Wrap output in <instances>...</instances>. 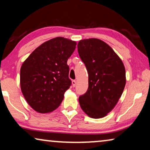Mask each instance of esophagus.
Instances as JSON below:
<instances>
[{
	"label": "esophagus",
	"mask_w": 150,
	"mask_h": 150,
	"mask_svg": "<svg viewBox=\"0 0 150 150\" xmlns=\"http://www.w3.org/2000/svg\"><path fill=\"white\" fill-rule=\"evenodd\" d=\"M71 83H72L73 87H74L75 86H76V81H71Z\"/></svg>",
	"instance_id": "esophagus-1"
}]
</instances>
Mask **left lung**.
<instances>
[{
	"mask_svg": "<svg viewBox=\"0 0 150 150\" xmlns=\"http://www.w3.org/2000/svg\"><path fill=\"white\" fill-rule=\"evenodd\" d=\"M78 52L89 74V87L79 97L80 106L90 117H104L113 109L124 91V65L111 47L99 39L80 40Z\"/></svg>",
	"mask_w": 150,
	"mask_h": 150,
	"instance_id": "left-lung-1",
	"label": "left lung"
}]
</instances>
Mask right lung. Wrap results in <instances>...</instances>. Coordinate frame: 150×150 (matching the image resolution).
Listing matches in <instances>:
<instances>
[{
    "label": "right lung",
    "mask_w": 150,
    "mask_h": 150,
    "mask_svg": "<svg viewBox=\"0 0 150 150\" xmlns=\"http://www.w3.org/2000/svg\"><path fill=\"white\" fill-rule=\"evenodd\" d=\"M76 42L58 37L38 47L22 63L20 88L30 107L40 113L58 108L71 85L67 61Z\"/></svg>",
    "instance_id": "add662e5"
}]
</instances>
